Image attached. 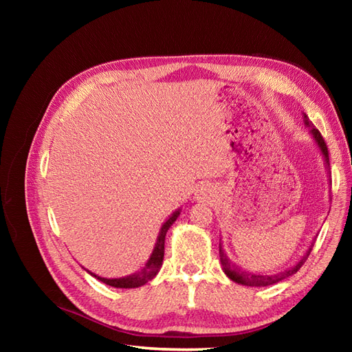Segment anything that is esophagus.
<instances>
[{"instance_id":"obj_1","label":"esophagus","mask_w":352,"mask_h":352,"mask_svg":"<svg viewBox=\"0 0 352 352\" xmlns=\"http://www.w3.org/2000/svg\"><path fill=\"white\" fill-rule=\"evenodd\" d=\"M195 198H197L198 201H207L208 198H210V190L206 189V188H201V189L197 192Z\"/></svg>"}]
</instances>
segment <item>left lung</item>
Here are the masks:
<instances>
[{"label":"left lung","mask_w":352,"mask_h":352,"mask_svg":"<svg viewBox=\"0 0 352 352\" xmlns=\"http://www.w3.org/2000/svg\"><path fill=\"white\" fill-rule=\"evenodd\" d=\"M304 116V124L305 126L309 129V133L310 136L313 138V140H315V144L318 145L320 154H322L324 157V162H325V168L328 170V168H330V159H328V148L325 145V140L324 138L320 136V133L318 129H315V125H313L310 122V119L307 118V115L302 113ZM328 174H330V170H328ZM313 248V242L311 245L309 246V250L304 252V256L296 261L295 265H292L290 267L284 269V271L281 272H276V274H271V275H266V274H257V272H250L246 271V269H242L239 265H236L234 261H231L230 257L227 256L226 250H223L222 246V242L219 243V258H221V265H222V271L226 272V275L228 276V278L231 281H234L237 284H242V286H251V287H265V286H272V284H276L280 283L283 280L289 278V276H292L294 274H296L298 271H300V267L304 265V261L307 260L309 254Z\"/></svg>","instance_id":"obj_1"}]
</instances>
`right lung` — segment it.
<instances>
[{
    "label": "right lung",
    "instance_id": "1",
    "mask_svg": "<svg viewBox=\"0 0 352 352\" xmlns=\"http://www.w3.org/2000/svg\"><path fill=\"white\" fill-rule=\"evenodd\" d=\"M180 212H182V208H178V210H175L166 221L163 222V226L159 231V236H157V241H155L151 256H149V258L146 260L145 266L140 267L139 271L126 275V276H121V278H104V276L96 275L91 271H87V269H85V271L91 274L92 276H95L96 280H100L104 284H109V286H111V287L136 289V287L144 286V284H146L148 281H151L160 271L162 263H163V257H164V237H166V233L172 223H174L178 216H180Z\"/></svg>",
    "mask_w": 352,
    "mask_h": 352
}]
</instances>
